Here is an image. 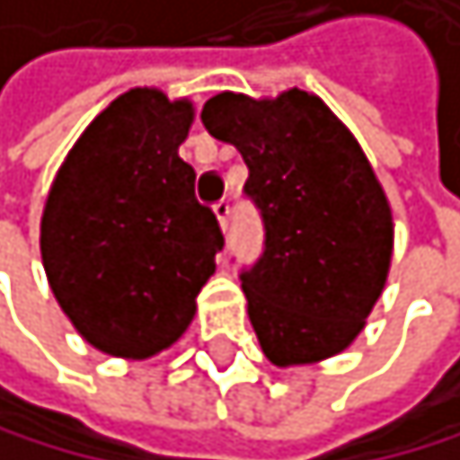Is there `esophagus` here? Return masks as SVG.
Masks as SVG:
<instances>
[{"label": "esophagus", "instance_id": "34e87169", "mask_svg": "<svg viewBox=\"0 0 460 460\" xmlns=\"http://www.w3.org/2000/svg\"><path fill=\"white\" fill-rule=\"evenodd\" d=\"M213 210H216V218H218V227H221V230H227V225H230V201L221 199Z\"/></svg>", "mask_w": 460, "mask_h": 460}]
</instances>
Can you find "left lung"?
Instances as JSON below:
<instances>
[{"label": "left lung", "instance_id": "8db88e82", "mask_svg": "<svg viewBox=\"0 0 460 460\" xmlns=\"http://www.w3.org/2000/svg\"><path fill=\"white\" fill-rule=\"evenodd\" d=\"M201 121L242 153L244 193L264 221V252L242 270L264 356L296 367L347 349L393 259L390 201L356 136L298 87L276 99L218 93Z\"/></svg>", "mask_w": 460, "mask_h": 460}]
</instances>
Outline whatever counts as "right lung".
<instances>
[{
	"label": "right lung",
	"instance_id": "1",
	"mask_svg": "<svg viewBox=\"0 0 460 460\" xmlns=\"http://www.w3.org/2000/svg\"><path fill=\"white\" fill-rule=\"evenodd\" d=\"M193 102L155 87L113 99L67 153L42 213V264L79 335L142 361L181 339L225 247L179 155Z\"/></svg>",
	"mask_w": 460,
	"mask_h": 460
}]
</instances>
